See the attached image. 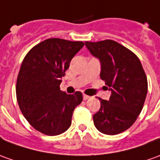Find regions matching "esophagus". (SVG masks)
I'll use <instances>...</instances> for the list:
<instances>
[{"instance_id": "34e87169", "label": "esophagus", "mask_w": 160, "mask_h": 160, "mask_svg": "<svg viewBox=\"0 0 160 160\" xmlns=\"http://www.w3.org/2000/svg\"><path fill=\"white\" fill-rule=\"evenodd\" d=\"M90 98H91V97L88 96V95H87V94H83V99H84L85 101H87V100H88V99Z\"/></svg>"}]
</instances>
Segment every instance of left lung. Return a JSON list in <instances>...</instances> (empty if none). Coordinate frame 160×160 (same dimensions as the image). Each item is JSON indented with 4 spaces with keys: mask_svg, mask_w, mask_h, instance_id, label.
<instances>
[{
    "mask_svg": "<svg viewBox=\"0 0 160 160\" xmlns=\"http://www.w3.org/2000/svg\"><path fill=\"white\" fill-rule=\"evenodd\" d=\"M102 65L101 79L110 88L109 101H101L93 116L96 129L103 134L117 135L128 130L142 111L148 82L138 56L116 41L106 39L85 42Z\"/></svg>",
    "mask_w": 160,
    "mask_h": 160,
    "instance_id": "obj_1",
    "label": "left lung"
}]
</instances>
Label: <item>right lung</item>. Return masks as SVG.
Wrapping results in <instances>:
<instances>
[{
    "label": "right lung",
    "mask_w": 160,
    "mask_h": 160,
    "mask_svg": "<svg viewBox=\"0 0 160 160\" xmlns=\"http://www.w3.org/2000/svg\"><path fill=\"white\" fill-rule=\"evenodd\" d=\"M84 46L81 41L49 38L29 51L16 80V99L30 125L47 136L65 132L72 123L73 110L82 94L60 90L62 76L72 58Z\"/></svg>",
    "instance_id": "1"
}]
</instances>
